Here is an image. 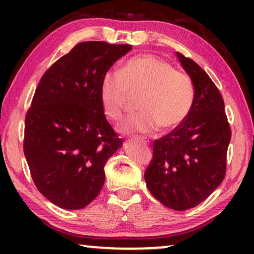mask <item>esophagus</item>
Here are the masks:
<instances>
[{
  "label": "esophagus",
  "instance_id": "esophagus-1",
  "mask_svg": "<svg viewBox=\"0 0 254 254\" xmlns=\"http://www.w3.org/2000/svg\"><path fill=\"white\" fill-rule=\"evenodd\" d=\"M135 140H138V141H141L142 143H144V144H147V143H148V141L145 140V137H140V136H138V137H135Z\"/></svg>",
  "mask_w": 254,
  "mask_h": 254
}]
</instances>
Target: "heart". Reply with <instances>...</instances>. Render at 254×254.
Listing matches in <instances>:
<instances>
[{"label":"heart","instance_id":"heart-1","mask_svg":"<svg viewBox=\"0 0 254 254\" xmlns=\"http://www.w3.org/2000/svg\"><path fill=\"white\" fill-rule=\"evenodd\" d=\"M140 112L125 121V133L149 134L178 127L189 116L194 100L192 81L171 64L152 54H142L125 62L119 72L103 76L100 105L113 121L123 119L129 95H137Z\"/></svg>","mask_w":254,"mask_h":254}]
</instances>
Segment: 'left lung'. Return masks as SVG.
<instances>
[{
	"mask_svg": "<svg viewBox=\"0 0 254 254\" xmlns=\"http://www.w3.org/2000/svg\"><path fill=\"white\" fill-rule=\"evenodd\" d=\"M177 58L193 82V105L178 127L155 140L144 179L155 199L180 211L197 206L223 182L231 130L223 98L207 72L178 52Z\"/></svg>",
	"mask_w": 254,
	"mask_h": 254,
	"instance_id": "obj_1",
	"label": "left lung"
}]
</instances>
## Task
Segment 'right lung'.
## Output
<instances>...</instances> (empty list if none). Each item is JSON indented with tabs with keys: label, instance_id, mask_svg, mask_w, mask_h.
Masks as SVG:
<instances>
[{
	"label": "right lung",
	"instance_id": "1",
	"mask_svg": "<svg viewBox=\"0 0 254 254\" xmlns=\"http://www.w3.org/2000/svg\"><path fill=\"white\" fill-rule=\"evenodd\" d=\"M131 45L79 43L41 77L25 117L24 155L34 185L52 203L82 209L105 182L106 161L123 140L106 120L103 76Z\"/></svg>",
	"mask_w": 254,
	"mask_h": 254
}]
</instances>
